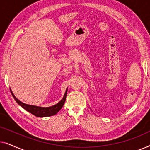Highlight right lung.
<instances>
[{
  "label": "right lung",
  "mask_w": 150,
  "mask_h": 150,
  "mask_svg": "<svg viewBox=\"0 0 150 150\" xmlns=\"http://www.w3.org/2000/svg\"><path fill=\"white\" fill-rule=\"evenodd\" d=\"M10 91L13 96V97L16 102L21 106L24 109L27 110L28 112H30V113L33 115L38 117H50L56 115L61 108H62L63 104H64L65 102V99H66L67 96V88L66 89V91L65 92L64 96L61 100L59 102H58L57 104L54 105L49 106V107H42V106H38L34 105H30V104H27L25 103H23L19 100L17 99V98L14 96V94L12 92L11 89H10Z\"/></svg>",
  "instance_id": "right-lung-1"
}]
</instances>
